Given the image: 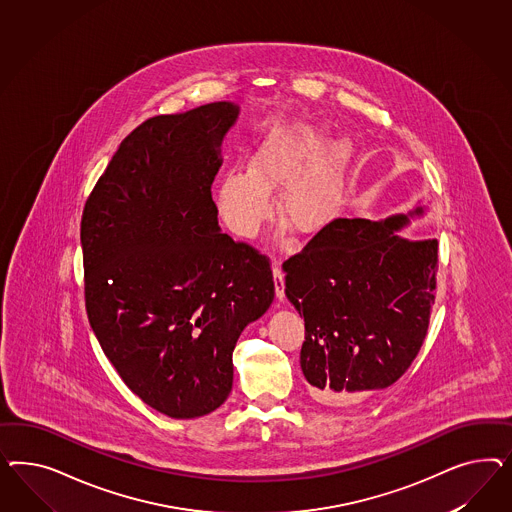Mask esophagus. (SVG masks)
I'll use <instances>...</instances> for the list:
<instances>
[{"mask_svg":"<svg viewBox=\"0 0 512 512\" xmlns=\"http://www.w3.org/2000/svg\"><path fill=\"white\" fill-rule=\"evenodd\" d=\"M272 274H274V287H276V296H278V300H283V296H285V281H283V272L279 270L278 266H274Z\"/></svg>","mask_w":512,"mask_h":512,"instance_id":"obj_1","label":"esophagus"}]
</instances>
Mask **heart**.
Segmentation results:
<instances>
[{
    "label": "heart",
    "mask_w": 512,
    "mask_h": 512,
    "mask_svg": "<svg viewBox=\"0 0 512 512\" xmlns=\"http://www.w3.org/2000/svg\"><path fill=\"white\" fill-rule=\"evenodd\" d=\"M328 139L325 125L274 129L249 157V169H231L216 187V206L236 236L251 240L272 216L270 193L279 189L278 216L300 236L321 233L336 216L343 172L353 155L349 137Z\"/></svg>",
    "instance_id": "b5f03b06"
}]
</instances>
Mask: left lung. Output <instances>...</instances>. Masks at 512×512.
Returning a JSON list of instances; mask_svg holds the SVG:
<instances>
[{"instance_id": "8db88e82", "label": "left lung", "mask_w": 512, "mask_h": 512, "mask_svg": "<svg viewBox=\"0 0 512 512\" xmlns=\"http://www.w3.org/2000/svg\"><path fill=\"white\" fill-rule=\"evenodd\" d=\"M424 210L334 219L283 263L285 295L306 326L300 368L313 400L345 405L390 387L419 355L435 300L437 240L400 231Z\"/></svg>"}]
</instances>
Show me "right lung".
<instances>
[{
  "instance_id": "1",
  "label": "right lung",
  "mask_w": 512,
  "mask_h": 512,
  "mask_svg": "<svg viewBox=\"0 0 512 512\" xmlns=\"http://www.w3.org/2000/svg\"><path fill=\"white\" fill-rule=\"evenodd\" d=\"M240 107L217 101L131 131L88 197V321L140 400L171 419L216 411L242 330L274 300L268 259L217 225L212 182Z\"/></svg>"
}]
</instances>
